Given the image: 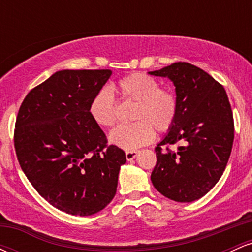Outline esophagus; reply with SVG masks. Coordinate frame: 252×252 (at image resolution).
Here are the masks:
<instances>
[{
	"label": "esophagus",
	"mask_w": 252,
	"mask_h": 252,
	"mask_svg": "<svg viewBox=\"0 0 252 252\" xmlns=\"http://www.w3.org/2000/svg\"><path fill=\"white\" fill-rule=\"evenodd\" d=\"M137 150H128V152H126V158L128 161H131L134 160V158L137 156Z\"/></svg>",
	"instance_id": "esophagus-1"
}]
</instances>
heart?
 Wrapping results in <instances>:
<instances>
[{"label":"heart","instance_id":"1","mask_svg":"<svg viewBox=\"0 0 252 252\" xmlns=\"http://www.w3.org/2000/svg\"><path fill=\"white\" fill-rule=\"evenodd\" d=\"M115 90L124 100L135 102L132 120L136 122L118 126L110 135V142L120 148L132 150L152 142L155 131H168L178 116V98L172 89L146 73L121 78ZM89 112L94 122L103 128L117 123V102L109 88H102L92 97Z\"/></svg>","mask_w":252,"mask_h":252}]
</instances>
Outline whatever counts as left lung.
Returning <instances> with one entry per match:
<instances>
[{"label": "left lung", "instance_id": "1", "mask_svg": "<svg viewBox=\"0 0 252 252\" xmlns=\"http://www.w3.org/2000/svg\"><path fill=\"white\" fill-rule=\"evenodd\" d=\"M149 74L169 78L178 98V116L155 148L158 161L150 179L168 199L194 201L212 189L230 158L235 123L226 91L189 63H174ZM178 143L182 144L176 152L169 148Z\"/></svg>", "mask_w": 252, "mask_h": 252}]
</instances>
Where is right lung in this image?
Returning <instances> with one entry per match:
<instances>
[{"label": "right lung", "instance_id": "1", "mask_svg": "<svg viewBox=\"0 0 252 252\" xmlns=\"http://www.w3.org/2000/svg\"><path fill=\"white\" fill-rule=\"evenodd\" d=\"M110 70H63L32 89L14 130L20 166L52 206L91 216L114 199L126 154L109 146L89 112Z\"/></svg>", "mask_w": 252, "mask_h": 252}]
</instances>
